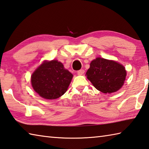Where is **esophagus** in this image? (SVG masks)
I'll return each mask as SVG.
<instances>
[{
	"instance_id": "esophagus-1",
	"label": "esophagus",
	"mask_w": 149,
	"mask_h": 149,
	"mask_svg": "<svg viewBox=\"0 0 149 149\" xmlns=\"http://www.w3.org/2000/svg\"><path fill=\"white\" fill-rule=\"evenodd\" d=\"M84 72L85 71H84V69H80V70H79V71H78L77 73L78 75H82L84 73Z\"/></svg>"
}]
</instances>
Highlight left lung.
<instances>
[{
	"mask_svg": "<svg viewBox=\"0 0 149 149\" xmlns=\"http://www.w3.org/2000/svg\"><path fill=\"white\" fill-rule=\"evenodd\" d=\"M86 75L97 90L111 93L121 88L127 71L125 67L117 61L97 58L91 62Z\"/></svg>",
	"mask_w": 149,
	"mask_h": 149,
	"instance_id": "left-lung-1",
	"label": "left lung"
}]
</instances>
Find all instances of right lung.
Here are the masks:
<instances>
[{
  "instance_id": "right-lung-1",
  "label": "right lung",
  "mask_w": 149,
  "mask_h": 149,
  "mask_svg": "<svg viewBox=\"0 0 149 149\" xmlns=\"http://www.w3.org/2000/svg\"><path fill=\"white\" fill-rule=\"evenodd\" d=\"M72 77L60 61H44L31 76V83L40 97L52 100L65 93Z\"/></svg>"
}]
</instances>
